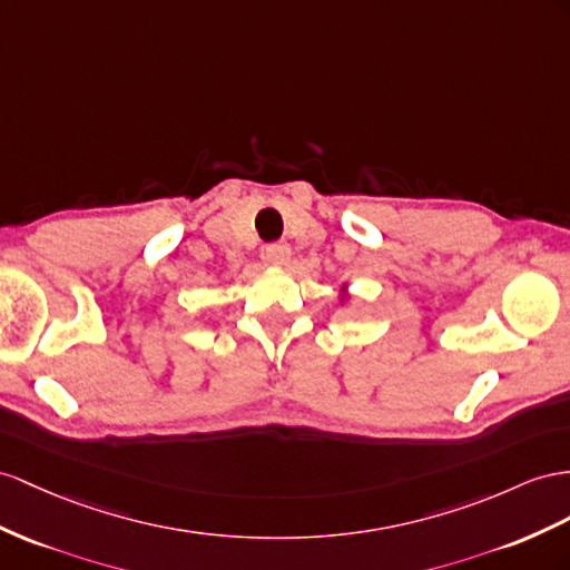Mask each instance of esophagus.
I'll return each instance as SVG.
<instances>
[{
    "label": "esophagus",
    "instance_id": "1",
    "mask_svg": "<svg viewBox=\"0 0 570 570\" xmlns=\"http://www.w3.org/2000/svg\"><path fill=\"white\" fill-rule=\"evenodd\" d=\"M267 262L274 267H286L288 259H291V245L288 243H272L267 245Z\"/></svg>",
    "mask_w": 570,
    "mask_h": 570
}]
</instances>
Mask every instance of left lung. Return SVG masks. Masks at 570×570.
Here are the masks:
<instances>
[{"label": "left lung", "mask_w": 570, "mask_h": 570, "mask_svg": "<svg viewBox=\"0 0 570 570\" xmlns=\"http://www.w3.org/2000/svg\"><path fill=\"white\" fill-rule=\"evenodd\" d=\"M342 288H344V294H342V296H340V303H346V301H348V286H346V284H344V286H342Z\"/></svg>", "instance_id": "obj_1"}]
</instances>
